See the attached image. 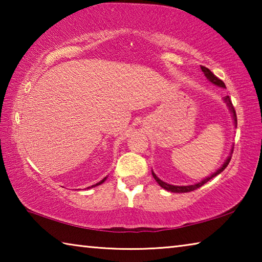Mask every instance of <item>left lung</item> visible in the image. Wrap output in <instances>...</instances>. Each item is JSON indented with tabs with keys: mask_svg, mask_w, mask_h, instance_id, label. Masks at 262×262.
Returning <instances> with one entry per match:
<instances>
[{
	"mask_svg": "<svg viewBox=\"0 0 262 262\" xmlns=\"http://www.w3.org/2000/svg\"><path fill=\"white\" fill-rule=\"evenodd\" d=\"M201 69H202V72H203V74H205V76L207 77L208 81L211 82L212 84H215L216 86L225 88V84L223 83V81H221L220 78H217V77L215 76V75L210 72L209 69L206 68V67H201ZM223 100H224V103L227 104V106H228L229 110H230V112H231V114H232L233 122H234V127H237V115H236V111H234V108H233V105H232V103H231V100H230L229 96L224 97ZM232 152H233V145H232V148H231V152H230L228 158L225 159V162L223 163V165H222L216 172H214V173L210 174L209 177H207V178H205L203 180H201L200 183H196V184H193V185H188V186H176V185L167 184V183H165V181H163V180L159 179L158 177H157L156 174H155L154 171H151V172H152V177H154L155 180L157 181L158 185L161 186L162 188L168 190V192H172V193H187V192H192V190L196 189V188H199V187H201L202 185H205V184L207 183V181H209L210 179L214 178V177H216L217 174H220L221 172H223V171L225 170V167L228 166V164L230 163V161H231Z\"/></svg>",
	"mask_w": 262,
	"mask_h": 262,
	"instance_id": "1",
	"label": "left lung"
}]
</instances>
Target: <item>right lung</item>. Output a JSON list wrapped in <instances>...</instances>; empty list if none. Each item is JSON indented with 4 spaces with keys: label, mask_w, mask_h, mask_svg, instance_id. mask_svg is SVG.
<instances>
[{
    "label": "right lung",
    "mask_w": 262,
    "mask_h": 262,
    "mask_svg": "<svg viewBox=\"0 0 262 262\" xmlns=\"http://www.w3.org/2000/svg\"><path fill=\"white\" fill-rule=\"evenodd\" d=\"M106 179H107V177H105V178H104L103 180H100V181H99V183H97L96 185H92V186H91V187H96V186H98V185H100V184H103V183H104V181H105ZM91 187H88V188H91Z\"/></svg>",
    "instance_id": "obj_1"
}]
</instances>
